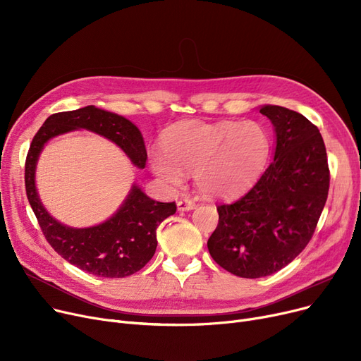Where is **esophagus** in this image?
Wrapping results in <instances>:
<instances>
[{"instance_id": "1", "label": "esophagus", "mask_w": 361, "mask_h": 361, "mask_svg": "<svg viewBox=\"0 0 361 361\" xmlns=\"http://www.w3.org/2000/svg\"><path fill=\"white\" fill-rule=\"evenodd\" d=\"M195 206H196L195 202L190 200V199H187V197H183L177 202V207H178V211H181V212L192 211V209H195Z\"/></svg>"}]
</instances>
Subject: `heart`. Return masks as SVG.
Instances as JSON below:
<instances>
[{
  "label": "heart",
  "instance_id": "1",
  "mask_svg": "<svg viewBox=\"0 0 361 361\" xmlns=\"http://www.w3.org/2000/svg\"><path fill=\"white\" fill-rule=\"evenodd\" d=\"M164 150H154L150 166L168 184L193 174L211 197L231 196L250 185L269 157V137L255 121H187L168 131Z\"/></svg>",
  "mask_w": 361,
  "mask_h": 361
}]
</instances>
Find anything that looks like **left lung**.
<instances>
[{
  "mask_svg": "<svg viewBox=\"0 0 361 361\" xmlns=\"http://www.w3.org/2000/svg\"><path fill=\"white\" fill-rule=\"evenodd\" d=\"M260 114L275 131L272 162L249 192L218 204L219 222L207 240L219 267L250 279L278 272L305 250L329 190L319 128L283 106L262 105Z\"/></svg>",
  "mask_w": 361,
  "mask_h": 361,
  "instance_id": "1",
  "label": "left lung"
}]
</instances>
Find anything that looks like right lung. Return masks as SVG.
Wrapping results in <instances>:
<instances>
[{"mask_svg":"<svg viewBox=\"0 0 361 361\" xmlns=\"http://www.w3.org/2000/svg\"><path fill=\"white\" fill-rule=\"evenodd\" d=\"M75 130L104 136L116 143L133 165L145 168L146 146L135 123L94 105L52 114L36 133L27 154L25 183L29 203L52 249L75 268L104 278L136 274L155 255L157 228L164 219L176 214V202H157L133 183L118 209L98 225L75 228L55 219L37 193L36 166L51 139Z\"/></svg>","mask_w":361,"mask_h":361,"instance_id":"add662e5","label":"right lung"}]
</instances>
